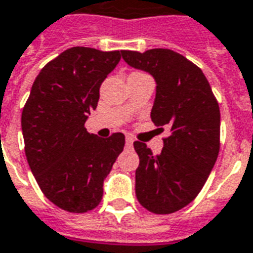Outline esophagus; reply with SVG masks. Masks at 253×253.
<instances>
[{
  "instance_id": "esophagus-1",
  "label": "esophagus",
  "mask_w": 253,
  "mask_h": 253,
  "mask_svg": "<svg viewBox=\"0 0 253 253\" xmlns=\"http://www.w3.org/2000/svg\"><path fill=\"white\" fill-rule=\"evenodd\" d=\"M125 143H126V146H128V147H130V146L133 144V137L126 136V139H125Z\"/></svg>"
}]
</instances>
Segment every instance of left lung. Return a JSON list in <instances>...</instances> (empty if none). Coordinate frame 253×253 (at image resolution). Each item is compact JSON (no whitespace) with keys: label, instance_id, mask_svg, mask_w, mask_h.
Returning a JSON list of instances; mask_svg holds the SVG:
<instances>
[{"label":"left lung","instance_id":"left-lung-1","mask_svg":"<svg viewBox=\"0 0 253 253\" xmlns=\"http://www.w3.org/2000/svg\"><path fill=\"white\" fill-rule=\"evenodd\" d=\"M121 53L129 66L154 77L157 92L151 121L169 129L160 154L146 143H133L139 156L136 198L153 213H173L198 196L216 163L219 104L201 69L175 50L156 48Z\"/></svg>","mask_w":253,"mask_h":253}]
</instances>
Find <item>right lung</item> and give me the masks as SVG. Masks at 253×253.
Listing matches in <instances>:
<instances>
[{"label":"right lung","instance_id":"1","mask_svg":"<svg viewBox=\"0 0 253 253\" xmlns=\"http://www.w3.org/2000/svg\"><path fill=\"white\" fill-rule=\"evenodd\" d=\"M121 59L120 50L74 46L45 64L22 113L27 163L43 196L67 212L96 208L103 180L124 150L121 132L102 139L85 121L99 88Z\"/></svg>","mask_w":253,"mask_h":253}]
</instances>
